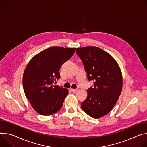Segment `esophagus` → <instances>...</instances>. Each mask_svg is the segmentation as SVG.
<instances>
[{
  "mask_svg": "<svg viewBox=\"0 0 147 147\" xmlns=\"http://www.w3.org/2000/svg\"><path fill=\"white\" fill-rule=\"evenodd\" d=\"M77 90H78V89H71V92H73V93L76 92L77 91Z\"/></svg>",
  "mask_w": 147,
  "mask_h": 147,
  "instance_id": "esophagus-1",
  "label": "esophagus"
}]
</instances>
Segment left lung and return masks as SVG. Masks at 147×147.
<instances>
[{"mask_svg":"<svg viewBox=\"0 0 147 147\" xmlns=\"http://www.w3.org/2000/svg\"><path fill=\"white\" fill-rule=\"evenodd\" d=\"M76 53L94 85L88 90L81 108L89 116L99 119L108 114L118 100L123 87L121 69L115 58L99 47L77 48Z\"/></svg>","mask_w":147,"mask_h":147,"instance_id":"1","label":"left lung"}]
</instances>
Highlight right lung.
<instances>
[{"label": "right lung", "instance_id": "add662e5", "mask_svg": "<svg viewBox=\"0 0 147 147\" xmlns=\"http://www.w3.org/2000/svg\"><path fill=\"white\" fill-rule=\"evenodd\" d=\"M75 48L52 47L32 57L24 70L23 85L25 95L34 110L43 116L59 111L68 89L55 85L60 79L59 70L69 59Z\"/></svg>", "mask_w": 147, "mask_h": 147}]
</instances>
